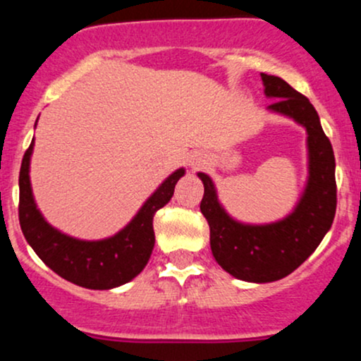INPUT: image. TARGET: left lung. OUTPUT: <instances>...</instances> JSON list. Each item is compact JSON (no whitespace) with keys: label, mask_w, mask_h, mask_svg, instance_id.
<instances>
[{"label":"left lung","mask_w":361,"mask_h":361,"mask_svg":"<svg viewBox=\"0 0 361 361\" xmlns=\"http://www.w3.org/2000/svg\"><path fill=\"white\" fill-rule=\"evenodd\" d=\"M268 109L288 115L307 128L309 181L299 205L288 217L267 226H246L233 221L217 202L214 183L205 173L200 210L210 227V247L215 261L239 280L267 283L283 279L316 251L336 214L334 152L309 98L279 76L261 73Z\"/></svg>","instance_id":"8db88e82"}]
</instances>
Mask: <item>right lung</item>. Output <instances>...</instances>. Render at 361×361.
I'll list each match as a JSON object with an SVG mask.
<instances>
[{
    "label": "right lung",
    "mask_w": 361,
    "mask_h": 361,
    "mask_svg": "<svg viewBox=\"0 0 361 361\" xmlns=\"http://www.w3.org/2000/svg\"><path fill=\"white\" fill-rule=\"evenodd\" d=\"M32 149L34 140L25 151L20 168L18 219L25 239L34 247L37 256L62 279L85 288H114L137 276L154 247L152 217L171 200L176 181L185 175V169H176L152 193L130 224L114 238L80 241L49 226L37 210L28 176Z\"/></svg>",
    "instance_id": "add662e5"
}]
</instances>
